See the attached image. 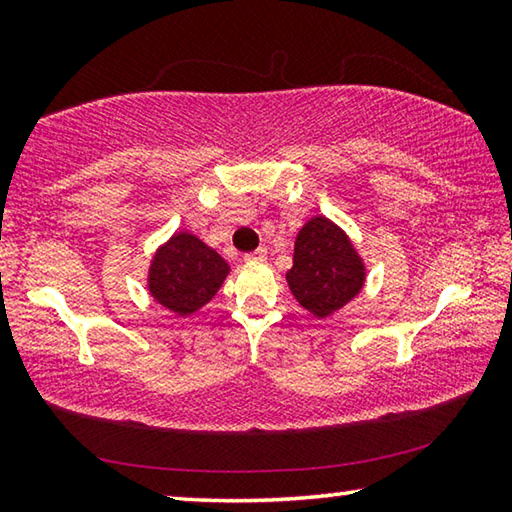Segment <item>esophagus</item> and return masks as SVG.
<instances>
[{
    "label": "esophagus",
    "instance_id": "34e87169",
    "mask_svg": "<svg viewBox=\"0 0 512 512\" xmlns=\"http://www.w3.org/2000/svg\"><path fill=\"white\" fill-rule=\"evenodd\" d=\"M266 255H268V250H266V246H262V248H257V250H253V253H248V255H244L248 262H253V259H266Z\"/></svg>",
    "mask_w": 512,
    "mask_h": 512
}]
</instances>
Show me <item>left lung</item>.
I'll return each mask as SVG.
<instances>
[{"instance_id": "left-lung-1", "label": "left lung", "mask_w": 512, "mask_h": 512, "mask_svg": "<svg viewBox=\"0 0 512 512\" xmlns=\"http://www.w3.org/2000/svg\"><path fill=\"white\" fill-rule=\"evenodd\" d=\"M287 282L302 307L325 318L363 289L366 268L339 225L314 216L298 232Z\"/></svg>"}]
</instances>
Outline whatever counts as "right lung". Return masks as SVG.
I'll return each instance as SVG.
<instances>
[{
	"instance_id": "add662e5",
	"label": "right lung",
	"mask_w": 512,
	"mask_h": 512,
	"mask_svg": "<svg viewBox=\"0 0 512 512\" xmlns=\"http://www.w3.org/2000/svg\"><path fill=\"white\" fill-rule=\"evenodd\" d=\"M228 271L230 266L216 250L189 232H180L155 253L149 291L162 307L187 316L216 296Z\"/></svg>"
}]
</instances>
